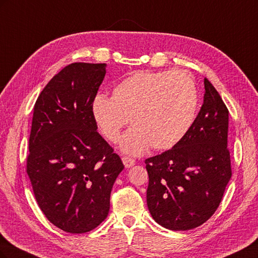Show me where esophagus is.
<instances>
[{
  "mask_svg": "<svg viewBox=\"0 0 258 258\" xmlns=\"http://www.w3.org/2000/svg\"><path fill=\"white\" fill-rule=\"evenodd\" d=\"M121 160H122L123 165H124V167H126V168H131L132 166L136 165V160L130 158V157H122Z\"/></svg>",
  "mask_w": 258,
  "mask_h": 258,
  "instance_id": "34e87169",
  "label": "esophagus"
}]
</instances>
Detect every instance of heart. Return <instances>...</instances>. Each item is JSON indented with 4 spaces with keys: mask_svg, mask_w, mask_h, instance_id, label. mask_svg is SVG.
<instances>
[{
    "mask_svg": "<svg viewBox=\"0 0 258 258\" xmlns=\"http://www.w3.org/2000/svg\"><path fill=\"white\" fill-rule=\"evenodd\" d=\"M198 107L196 83L185 71H136L113 88L112 97L97 95L92 100L93 120L111 142L120 130L134 123L119 142L130 155L148 148L169 150L189 130Z\"/></svg>",
    "mask_w": 258,
    "mask_h": 258,
    "instance_id": "b5f03b06",
    "label": "heart"
}]
</instances>
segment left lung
I'll list each match as a JSON object with an SVG mask.
<instances>
[{
    "mask_svg": "<svg viewBox=\"0 0 258 258\" xmlns=\"http://www.w3.org/2000/svg\"><path fill=\"white\" fill-rule=\"evenodd\" d=\"M204 104L187 134L171 150L145 160L146 202L156 223L190 230L214 214L231 177L228 110L207 79Z\"/></svg>",
    "mask_w": 258,
    "mask_h": 258,
    "instance_id": "1",
    "label": "left lung"
}]
</instances>
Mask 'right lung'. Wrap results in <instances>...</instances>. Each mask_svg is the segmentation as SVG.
I'll return each mask as SVG.
<instances>
[{
  "label": "right lung",
  "instance_id": "add662e5",
  "mask_svg": "<svg viewBox=\"0 0 258 258\" xmlns=\"http://www.w3.org/2000/svg\"><path fill=\"white\" fill-rule=\"evenodd\" d=\"M105 73L106 63L69 64L34 105L27 172L42 212L70 233L88 232L105 220L123 169L91 113Z\"/></svg>",
  "mask_w": 258,
  "mask_h": 258
}]
</instances>
